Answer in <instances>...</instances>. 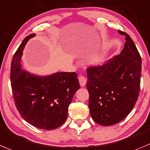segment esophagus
I'll return each instance as SVG.
<instances>
[{
    "label": "esophagus",
    "instance_id": "obj_1",
    "mask_svg": "<svg viewBox=\"0 0 150 150\" xmlns=\"http://www.w3.org/2000/svg\"><path fill=\"white\" fill-rule=\"evenodd\" d=\"M79 84H80V85L82 87H84L85 85H86L87 79L84 76H79Z\"/></svg>",
    "mask_w": 150,
    "mask_h": 150
}]
</instances>
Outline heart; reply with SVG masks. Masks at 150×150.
I'll list each match as a JSON object with an SVG mask.
<instances>
[{"label": "heart", "instance_id": "heart-1", "mask_svg": "<svg viewBox=\"0 0 150 150\" xmlns=\"http://www.w3.org/2000/svg\"><path fill=\"white\" fill-rule=\"evenodd\" d=\"M104 59V56L102 54H99V55H96V56L93 57L91 59V63L94 64V65H99L100 64L101 62L103 61Z\"/></svg>", "mask_w": 150, "mask_h": 150}]
</instances>
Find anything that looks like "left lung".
<instances>
[{"label": "left lung", "mask_w": 150, "mask_h": 150, "mask_svg": "<svg viewBox=\"0 0 150 150\" xmlns=\"http://www.w3.org/2000/svg\"><path fill=\"white\" fill-rule=\"evenodd\" d=\"M119 55L102 65L87 68L90 112L93 120L102 126L122 122L138 100L142 75V57L129 35Z\"/></svg>", "instance_id": "left-lung-1"}]
</instances>
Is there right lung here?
<instances>
[{
	"label": "right lung",
	"instance_id": "right-lung-1",
	"mask_svg": "<svg viewBox=\"0 0 150 150\" xmlns=\"http://www.w3.org/2000/svg\"><path fill=\"white\" fill-rule=\"evenodd\" d=\"M31 34L21 42L11 65V86L15 106L23 119L42 129H53L63 125L68 106L79 89L77 74L58 72L46 76H35L21 69V59Z\"/></svg>",
	"mask_w": 150,
	"mask_h": 150
}]
</instances>
